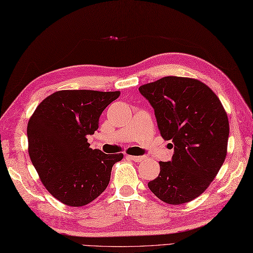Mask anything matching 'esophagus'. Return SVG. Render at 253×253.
<instances>
[{
	"label": "esophagus",
	"mask_w": 253,
	"mask_h": 253,
	"mask_svg": "<svg viewBox=\"0 0 253 253\" xmlns=\"http://www.w3.org/2000/svg\"><path fill=\"white\" fill-rule=\"evenodd\" d=\"M128 158L132 161H135V162H140V161L144 159V157H140V155H128Z\"/></svg>",
	"instance_id": "esophagus-1"
}]
</instances>
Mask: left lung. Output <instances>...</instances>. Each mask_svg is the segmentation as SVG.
<instances>
[{
	"mask_svg": "<svg viewBox=\"0 0 253 253\" xmlns=\"http://www.w3.org/2000/svg\"><path fill=\"white\" fill-rule=\"evenodd\" d=\"M151 104L161 136L174 153L160 162L148 187L160 200L181 204L199 197L226 158L229 124L216 94L197 79L169 76L139 87Z\"/></svg>",
	"mask_w": 253,
	"mask_h": 253,
	"instance_id": "left-lung-1",
	"label": "left lung"
}]
</instances>
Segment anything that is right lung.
<instances>
[{"label":"right lung","mask_w":253,"mask_h":253,"mask_svg":"<svg viewBox=\"0 0 253 253\" xmlns=\"http://www.w3.org/2000/svg\"><path fill=\"white\" fill-rule=\"evenodd\" d=\"M118 91H56L38 105L27 126L28 152L46 190L69 207L93 201L110 182L123 153L92 150L87 136L99 128L105 107Z\"/></svg>","instance_id":"1"}]
</instances>
